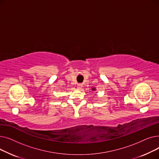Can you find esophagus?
I'll list each match as a JSON object with an SVG mask.
<instances>
[{"instance_id":"obj_1","label":"esophagus","mask_w":159,"mask_h":159,"mask_svg":"<svg viewBox=\"0 0 159 159\" xmlns=\"http://www.w3.org/2000/svg\"><path fill=\"white\" fill-rule=\"evenodd\" d=\"M82 86H83V85H82V84H77V88H78V89H81V88H82Z\"/></svg>"}]
</instances>
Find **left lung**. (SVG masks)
Wrapping results in <instances>:
<instances>
[{
  "instance_id": "obj_1",
  "label": "left lung",
  "mask_w": 159,
  "mask_h": 159,
  "mask_svg": "<svg viewBox=\"0 0 159 159\" xmlns=\"http://www.w3.org/2000/svg\"><path fill=\"white\" fill-rule=\"evenodd\" d=\"M91 89H92V91H96V88H91Z\"/></svg>"
}]
</instances>
